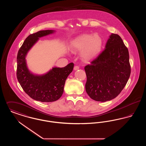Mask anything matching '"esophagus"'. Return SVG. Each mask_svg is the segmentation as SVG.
Masks as SVG:
<instances>
[{
    "instance_id": "esophagus-1",
    "label": "esophagus",
    "mask_w": 146,
    "mask_h": 146,
    "mask_svg": "<svg viewBox=\"0 0 146 146\" xmlns=\"http://www.w3.org/2000/svg\"><path fill=\"white\" fill-rule=\"evenodd\" d=\"M79 67L78 66H75L74 67V70H79Z\"/></svg>"
}]
</instances>
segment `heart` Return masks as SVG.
I'll use <instances>...</instances> for the list:
<instances>
[{"instance_id":"1","label":"heart","mask_w":146,"mask_h":146,"mask_svg":"<svg viewBox=\"0 0 146 146\" xmlns=\"http://www.w3.org/2000/svg\"><path fill=\"white\" fill-rule=\"evenodd\" d=\"M102 45L101 38L97 35H84L79 36L72 42V48L80 51L82 57L84 60L88 61L94 58L100 52Z\"/></svg>"}]
</instances>
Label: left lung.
Segmentation results:
<instances>
[{
  "label": "left lung",
  "instance_id": "1",
  "mask_svg": "<svg viewBox=\"0 0 146 146\" xmlns=\"http://www.w3.org/2000/svg\"><path fill=\"white\" fill-rule=\"evenodd\" d=\"M84 70L87 78L85 90L91 98L105 102L117 97L131 73L129 51L121 37L111 34L104 50Z\"/></svg>",
  "mask_w": 146,
  "mask_h": 146
}]
</instances>
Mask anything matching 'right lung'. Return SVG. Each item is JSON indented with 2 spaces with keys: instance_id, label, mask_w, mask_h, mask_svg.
Here are the masks:
<instances>
[{
  "instance_id": "1",
  "label": "right lung",
  "mask_w": 146,
  "mask_h": 146,
  "mask_svg": "<svg viewBox=\"0 0 146 146\" xmlns=\"http://www.w3.org/2000/svg\"><path fill=\"white\" fill-rule=\"evenodd\" d=\"M54 31L44 30L28 35L17 56V79L24 91L32 98L42 102L57 101L62 95L65 82L72 72L74 63L63 68L54 67L46 74L38 76L30 73L25 57L39 38L52 33Z\"/></svg>"
}]
</instances>
